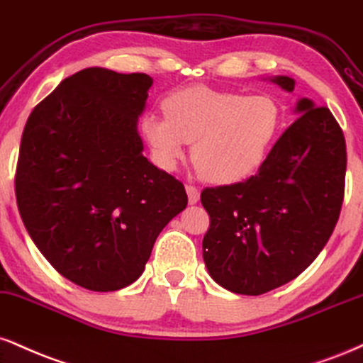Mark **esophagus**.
<instances>
[{
    "mask_svg": "<svg viewBox=\"0 0 363 363\" xmlns=\"http://www.w3.org/2000/svg\"><path fill=\"white\" fill-rule=\"evenodd\" d=\"M186 193H187V199H189V204H196L199 201V189L196 186L187 184L186 186Z\"/></svg>",
    "mask_w": 363,
    "mask_h": 363,
    "instance_id": "1",
    "label": "esophagus"
}]
</instances>
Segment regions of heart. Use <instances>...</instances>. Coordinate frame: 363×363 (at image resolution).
<instances>
[{"mask_svg": "<svg viewBox=\"0 0 363 363\" xmlns=\"http://www.w3.org/2000/svg\"><path fill=\"white\" fill-rule=\"evenodd\" d=\"M165 115L142 118L155 162L174 170L193 142V159L208 181L233 184L255 172L276 138L281 110L269 94L189 86L164 99Z\"/></svg>", "mask_w": 363, "mask_h": 363, "instance_id": "heart-1", "label": "heart"}]
</instances>
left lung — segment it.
I'll list each match as a JSON object with an SVG mask.
<instances>
[{"mask_svg":"<svg viewBox=\"0 0 363 363\" xmlns=\"http://www.w3.org/2000/svg\"><path fill=\"white\" fill-rule=\"evenodd\" d=\"M284 91L294 79L276 76ZM298 120L281 135L259 172L206 187L203 259L209 276L235 294L259 296L306 270L333 233L345 194L347 145L328 108L296 104Z\"/></svg>","mask_w":363,"mask_h":363,"instance_id":"1","label":"left lung"}]
</instances>
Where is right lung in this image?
<instances>
[{"mask_svg":"<svg viewBox=\"0 0 363 363\" xmlns=\"http://www.w3.org/2000/svg\"><path fill=\"white\" fill-rule=\"evenodd\" d=\"M152 82L82 69L33 108L21 135V220L52 267L84 289L137 281L160 231L187 206L182 182L142 154L137 123Z\"/></svg>","mask_w":363,"mask_h":363,"instance_id":"1","label":"right lung"}]
</instances>
